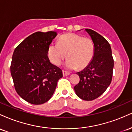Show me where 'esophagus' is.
I'll return each mask as SVG.
<instances>
[{
  "label": "esophagus",
  "instance_id": "34e87169",
  "mask_svg": "<svg viewBox=\"0 0 132 132\" xmlns=\"http://www.w3.org/2000/svg\"><path fill=\"white\" fill-rule=\"evenodd\" d=\"M63 76H67L70 75V73L66 71H63Z\"/></svg>",
  "mask_w": 132,
  "mask_h": 132
}]
</instances>
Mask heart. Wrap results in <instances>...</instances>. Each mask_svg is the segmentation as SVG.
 <instances>
[{
  "mask_svg": "<svg viewBox=\"0 0 132 132\" xmlns=\"http://www.w3.org/2000/svg\"><path fill=\"white\" fill-rule=\"evenodd\" d=\"M50 60L59 66L66 57L65 66L69 69H82L92 61L94 54V45L91 39L75 33L63 35L57 44L52 43L47 51Z\"/></svg>",
  "mask_w": 132,
  "mask_h": 132,
  "instance_id": "b5f03b06",
  "label": "heart"
}]
</instances>
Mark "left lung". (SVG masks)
<instances>
[{"label":"left lung","instance_id":"obj_1","mask_svg":"<svg viewBox=\"0 0 132 132\" xmlns=\"http://www.w3.org/2000/svg\"><path fill=\"white\" fill-rule=\"evenodd\" d=\"M94 45V54L90 63L77 72L80 81L74 87L76 94L84 101L99 97L109 86L112 78L113 59L110 44L102 36L86 29Z\"/></svg>","mask_w":132,"mask_h":132}]
</instances>
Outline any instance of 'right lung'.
I'll return each mask as SVG.
<instances>
[{
    "label": "right lung",
    "mask_w": 132,
    "mask_h": 132,
    "mask_svg": "<svg viewBox=\"0 0 132 132\" xmlns=\"http://www.w3.org/2000/svg\"><path fill=\"white\" fill-rule=\"evenodd\" d=\"M56 31H37L26 38L13 51L10 72L15 89L27 102L40 105L53 95L63 77L60 68L50 61L47 51Z\"/></svg>",
    "instance_id": "right-lung-1"
}]
</instances>
